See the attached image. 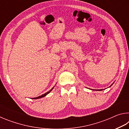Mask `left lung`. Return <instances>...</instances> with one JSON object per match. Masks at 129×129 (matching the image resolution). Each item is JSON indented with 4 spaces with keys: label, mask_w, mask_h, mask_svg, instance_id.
I'll return each instance as SVG.
<instances>
[{
    "label": "left lung",
    "mask_w": 129,
    "mask_h": 129,
    "mask_svg": "<svg viewBox=\"0 0 129 129\" xmlns=\"http://www.w3.org/2000/svg\"><path fill=\"white\" fill-rule=\"evenodd\" d=\"M113 85V84H112ZM112 85H110V86H112ZM103 90V89H99V90Z\"/></svg>",
    "instance_id": "8db88e82"
}]
</instances>
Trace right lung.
I'll return each mask as SVG.
<instances>
[{"label": "right lung", "instance_id": "obj_1", "mask_svg": "<svg viewBox=\"0 0 129 129\" xmlns=\"http://www.w3.org/2000/svg\"><path fill=\"white\" fill-rule=\"evenodd\" d=\"M53 88H54V87H53V88H52V89H51V90H50L49 91H48V92L44 93V94H42L41 95H40V96H39V97H35V98H32V99H41V98L45 97V95H47L48 94H49L50 92H51L52 89H53Z\"/></svg>", "mask_w": 129, "mask_h": 129}]
</instances>
